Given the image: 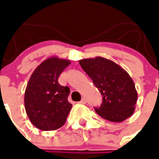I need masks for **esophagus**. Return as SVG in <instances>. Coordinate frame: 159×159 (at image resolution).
<instances>
[{"label":"esophagus","mask_w":159,"mask_h":159,"mask_svg":"<svg viewBox=\"0 0 159 159\" xmlns=\"http://www.w3.org/2000/svg\"><path fill=\"white\" fill-rule=\"evenodd\" d=\"M79 103H83V104L86 103V98H82V100L80 101Z\"/></svg>","instance_id":"obj_1"}]
</instances>
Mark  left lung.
I'll return each instance as SVG.
<instances>
[{
  "instance_id": "8db88e82",
  "label": "left lung",
  "mask_w": 159,
  "mask_h": 159,
  "mask_svg": "<svg viewBox=\"0 0 159 159\" xmlns=\"http://www.w3.org/2000/svg\"><path fill=\"white\" fill-rule=\"evenodd\" d=\"M79 64L103 96L102 104L94 109L102 118L121 122L133 115L137 92L127 71L101 56L80 60Z\"/></svg>"
}]
</instances>
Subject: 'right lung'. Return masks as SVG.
Wrapping results in <instances>:
<instances>
[{"label": "right lung", "instance_id": "obj_1", "mask_svg": "<svg viewBox=\"0 0 159 159\" xmlns=\"http://www.w3.org/2000/svg\"><path fill=\"white\" fill-rule=\"evenodd\" d=\"M70 64L69 60L52 56L41 62L29 78L24 105L30 121L39 130H57L66 121L72 107L67 99L70 89L60 85L58 77Z\"/></svg>", "mask_w": 159, "mask_h": 159}]
</instances>
